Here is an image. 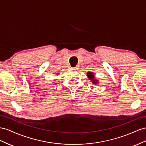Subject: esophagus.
<instances>
[{
	"instance_id": "34e87169",
	"label": "esophagus",
	"mask_w": 146,
	"mask_h": 146,
	"mask_svg": "<svg viewBox=\"0 0 146 146\" xmlns=\"http://www.w3.org/2000/svg\"><path fill=\"white\" fill-rule=\"evenodd\" d=\"M72 69L75 70H77V68H76V67H72Z\"/></svg>"
}]
</instances>
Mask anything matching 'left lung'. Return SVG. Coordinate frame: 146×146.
<instances>
[{"label":"left lung","instance_id":"left-lung-1","mask_svg":"<svg viewBox=\"0 0 146 146\" xmlns=\"http://www.w3.org/2000/svg\"><path fill=\"white\" fill-rule=\"evenodd\" d=\"M87 76H88V77L89 78L90 80H93V79L94 78L93 73H92V72H88V73H87ZM92 81H93V82H94V83H95V84H97V81H96V80H92Z\"/></svg>","mask_w":146,"mask_h":146}]
</instances>
